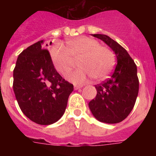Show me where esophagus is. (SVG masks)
Returning <instances> with one entry per match:
<instances>
[{"instance_id": "esophagus-1", "label": "esophagus", "mask_w": 156, "mask_h": 156, "mask_svg": "<svg viewBox=\"0 0 156 156\" xmlns=\"http://www.w3.org/2000/svg\"><path fill=\"white\" fill-rule=\"evenodd\" d=\"M83 87V85H75V86H74V89H75V90H79V89L82 88Z\"/></svg>"}]
</instances>
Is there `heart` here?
<instances>
[{"instance_id":"b5f03b06","label":"heart","mask_w":156,"mask_h":156,"mask_svg":"<svg viewBox=\"0 0 156 156\" xmlns=\"http://www.w3.org/2000/svg\"><path fill=\"white\" fill-rule=\"evenodd\" d=\"M62 44L55 43L51 48L50 55L55 69L65 75L71 68L73 59L80 68L70 72L66 78L74 83H82L88 77L105 79L115 66V55L110 48L99 45L98 41L88 37H79Z\"/></svg>"}]
</instances>
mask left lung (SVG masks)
I'll use <instances>...</instances> for the list:
<instances>
[{
    "mask_svg": "<svg viewBox=\"0 0 156 156\" xmlns=\"http://www.w3.org/2000/svg\"><path fill=\"white\" fill-rule=\"evenodd\" d=\"M113 51L117 64L111 77L95 85L97 95L88 105L95 119L105 123H118L128 116L139 90L137 66L126 49L104 34H91Z\"/></svg>",
    "mask_w": 156,
    "mask_h": 156,
    "instance_id": "obj_1",
    "label": "left lung"
}]
</instances>
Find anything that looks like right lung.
<instances>
[{"instance_id": "obj_1", "label": "right lung", "mask_w": 156, "mask_h": 156, "mask_svg": "<svg viewBox=\"0 0 156 156\" xmlns=\"http://www.w3.org/2000/svg\"><path fill=\"white\" fill-rule=\"evenodd\" d=\"M43 44L44 41H38L19 55L13 71V90L27 118L37 124L50 125L65 113L73 85L56 71Z\"/></svg>"}]
</instances>
